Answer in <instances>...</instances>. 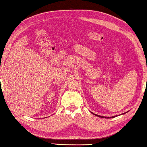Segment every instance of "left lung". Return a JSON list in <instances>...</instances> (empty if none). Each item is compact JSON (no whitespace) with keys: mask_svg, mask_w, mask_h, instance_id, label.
<instances>
[{"mask_svg":"<svg viewBox=\"0 0 147 147\" xmlns=\"http://www.w3.org/2000/svg\"><path fill=\"white\" fill-rule=\"evenodd\" d=\"M127 113V112H126ZM91 113H92L93 115H95V116H96V117H100V118H114L115 117H102V116H100V115H96V114H94V113H93L92 112H91ZM125 113H124V114H125Z\"/></svg>","mask_w":147,"mask_h":147,"instance_id":"left-lung-1","label":"left lung"}]
</instances>
